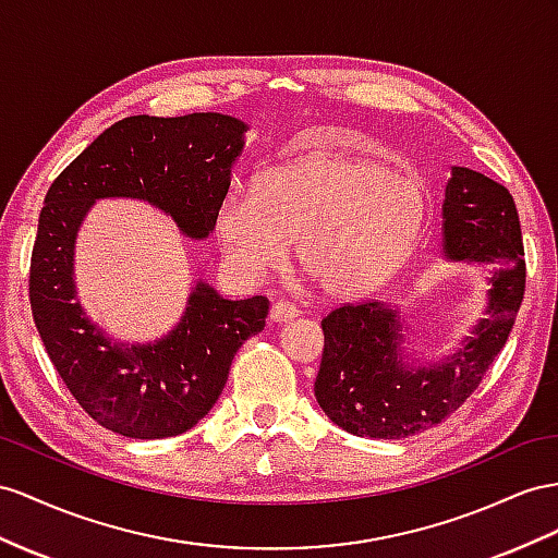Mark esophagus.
<instances>
[{"label":"esophagus","instance_id":"obj_1","mask_svg":"<svg viewBox=\"0 0 558 558\" xmlns=\"http://www.w3.org/2000/svg\"><path fill=\"white\" fill-rule=\"evenodd\" d=\"M299 316V308L288 302V299H278V302L270 306V318H274L276 323H282V320H292Z\"/></svg>","mask_w":558,"mask_h":558}]
</instances>
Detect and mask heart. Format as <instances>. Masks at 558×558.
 Returning <instances> with one entry per match:
<instances>
[{
    "label": "heart",
    "instance_id": "1",
    "mask_svg": "<svg viewBox=\"0 0 558 558\" xmlns=\"http://www.w3.org/2000/svg\"><path fill=\"white\" fill-rule=\"evenodd\" d=\"M426 195L408 179L361 157H318L268 169L256 189H231L217 211L226 262L256 280L296 262L330 296H359L387 282L417 250Z\"/></svg>",
    "mask_w": 558,
    "mask_h": 558
}]
</instances>
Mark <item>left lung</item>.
<instances>
[{"mask_svg": "<svg viewBox=\"0 0 558 558\" xmlns=\"http://www.w3.org/2000/svg\"><path fill=\"white\" fill-rule=\"evenodd\" d=\"M442 219L450 259L493 270L488 318L448 363L410 369L398 353L401 325L389 304H341L327 313L316 398L325 415L353 436L393 440L446 422L507 344L525 292L521 221L511 193L474 169L454 167Z\"/></svg>", "mask_w": 558, "mask_h": 558, "instance_id": "obj_1", "label": "left lung"}]
</instances>
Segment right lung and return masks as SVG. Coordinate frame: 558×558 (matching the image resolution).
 Wrapping results in <instances>:
<instances>
[{"label": "right lung", "mask_w": 558, "mask_h": 558, "mask_svg": "<svg viewBox=\"0 0 558 558\" xmlns=\"http://www.w3.org/2000/svg\"><path fill=\"white\" fill-rule=\"evenodd\" d=\"M245 124L219 112L132 116L84 148L47 191L31 256V308L65 389L92 420L126 438L189 432L221 396L233 355L259 335L268 299L228 302L199 282L177 330L148 347H122L84 318L73 247L98 197H141L207 238L231 185Z\"/></svg>", "instance_id": "right-lung-1"}]
</instances>
